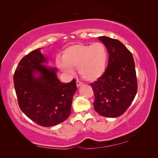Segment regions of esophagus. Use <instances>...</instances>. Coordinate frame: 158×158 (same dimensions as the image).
Instances as JSON below:
<instances>
[{
  "instance_id": "obj_1",
  "label": "esophagus",
  "mask_w": 158,
  "mask_h": 158,
  "mask_svg": "<svg viewBox=\"0 0 158 158\" xmlns=\"http://www.w3.org/2000/svg\"><path fill=\"white\" fill-rule=\"evenodd\" d=\"M83 84V83L82 82H81L80 81H79V80H77L76 81V85H77V87L78 88V87H80V86H81V85H82Z\"/></svg>"
}]
</instances>
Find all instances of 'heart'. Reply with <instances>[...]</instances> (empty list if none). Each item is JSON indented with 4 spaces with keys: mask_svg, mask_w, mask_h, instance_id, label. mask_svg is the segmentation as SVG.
Returning <instances> with one entry per match:
<instances>
[{
    "mask_svg": "<svg viewBox=\"0 0 158 158\" xmlns=\"http://www.w3.org/2000/svg\"><path fill=\"white\" fill-rule=\"evenodd\" d=\"M107 59V51L102 43L78 44L67 47L62 55V60H56V64L61 71L65 73H72L73 68H78L81 77L89 82H94L104 74Z\"/></svg>",
    "mask_w": 158,
    "mask_h": 158,
    "instance_id": "1",
    "label": "heart"
}]
</instances>
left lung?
<instances>
[{"label":"left lung","mask_w":158,"mask_h":158,"mask_svg":"<svg viewBox=\"0 0 158 158\" xmlns=\"http://www.w3.org/2000/svg\"><path fill=\"white\" fill-rule=\"evenodd\" d=\"M106 46L108 65L101 78L91 84L95 111L106 117L121 116L131 106L137 92L135 65L131 52L117 40L98 37Z\"/></svg>","instance_id":"left-lung-1"}]
</instances>
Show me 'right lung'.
Instances as JSON below:
<instances>
[{
	"instance_id": "obj_1",
	"label": "right lung",
	"mask_w": 158,
	"mask_h": 158,
	"mask_svg": "<svg viewBox=\"0 0 158 158\" xmlns=\"http://www.w3.org/2000/svg\"><path fill=\"white\" fill-rule=\"evenodd\" d=\"M40 50L22 59L14 73V84L22 112L37 125L48 127L69 117L77 87L74 79L60 82L57 69L45 64L48 60Z\"/></svg>"
}]
</instances>
